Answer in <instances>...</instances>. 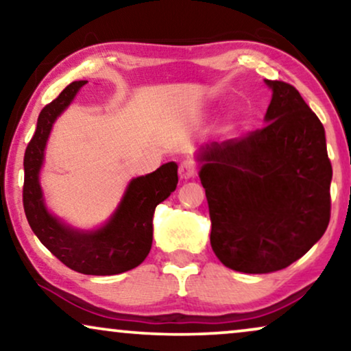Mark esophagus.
Here are the masks:
<instances>
[{"label":"esophagus","mask_w":351,"mask_h":351,"mask_svg":"<svg viewBox=\"0 0 351 351\" xmlns=\"http://www.w3.org/2000/svg\"><path fill=\"white\" fill-rule=\"evenodd\" d=\"M196 171H198V167H196V162L193 160H184L179 166V176L184 180L195 177Z\"/></svg>","instance_id":"34e87169"}]
</instances>
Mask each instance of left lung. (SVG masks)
Masks as SVG:
<instances>
[{
    "label": "left lung",
    "mask_w": 351,
    "mask_h": 351,
    "mask_svg": "<svg viewBox=\"0 0 351 351\" xmlns=\"http://www.w3.org/2000/svg\"><path fill=\"white\" fill-rule=\"evenodd\" d=\"M273 89L265 121L244 137L203 147L210 246L243 273L289 267L323 237L330 219L332 166L324 128L294 86Z\"/></svg>",
    "instance_id": "left-lung-1"
}]
</instances>
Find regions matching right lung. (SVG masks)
Instances as JSON below:
<instances>
[{
    "label": "right lung",
    "instance_id": "right-lung-1",
    "mask_svg": "<svg viewBox=\"0 0 351 351\" xmlns=\"http://www.w3.org/2000/svg\"><path fill=\"white\" fill-rule=\"evenodd\" d=\"M86 83L73 81L38 117L23 156V210L33 233L64 265L84 275H118L141 265L150 252L153 213L176 190L177 165L166 162L152 174L134 179L110 222L95 232L71 230L52 217L43 203L38 174L52 123Z\"/></svg>",
    "mask_w": 351,
    "mask_h": 351
}]
</instances>
